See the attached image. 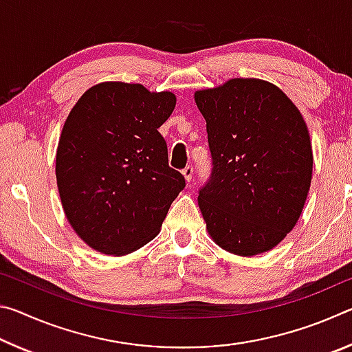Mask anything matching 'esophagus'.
<instances>
[{"label":"esophagus","instance_id":"34e87169","mask_svg":"<svg viewBox=\"0 0 352 352\" xmlns=\"http://www.w3.org/2000/svg\"><path fill=\"white\" fill-rule=\"evenodd\" d=\"M182 172H183L184 178H186V182H188V183H190V180H192V174H194V168H192V166L188 164L186 168H184Z\"/></svg>","mask_w":352,"mask_h":352}]
</instances>
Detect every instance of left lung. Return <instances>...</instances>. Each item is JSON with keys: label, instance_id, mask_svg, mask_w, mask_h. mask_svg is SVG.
I'll use <instances>...</instances> for the list:
<instances>
[{"label": "left lung", "instance_id": "left-lung-1", "mask_svg": "<svg viewBox=\"0 0 352 352\" xmlns=\"http://www.w3.org/2000/svg\"><path fill=\"white\" fill-rule=\"evenodd\" d=\"M194 98L212 160L199 190L208 233L233 254L269 252L295 226L311 188L305 119L278 87L261 79H231Z\"/></svg>", "mask_w": 352, "mask_h": 352}]
</instances>
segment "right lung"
I'll list each match as a JSON object with an SVG mask.
<instances>
[{
  "label": "right lung",
  "mask_w": 352,
  "mask_h": 352,
  "mask_svg": "<svg viewBox=\"0 0 352 352\" xmlns=\"http://www.w3.org/2000/svg\"><path fill=\"white\" fill-rule=\"evenodd\" d=\"M175 102L169 91L102 82L69 111L56 157L58 194L69 225L98 252L122 256L151 242L186 184L158 132Z\"/></svg>",
  "instance_id": "1"
}]
</instances>
